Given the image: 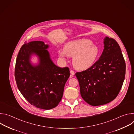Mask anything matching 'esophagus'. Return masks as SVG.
<instances>
[{
	"instance_id": "esophagus-1",
	"label": "esophagus",
	"mask_w": 134,
	"mask_h": 134,
	"mask_svg": "<svg viewBox=\"0 0 134 134\" xmlns=\"http://www.w3.org/2000/svg\"><path fill=\"white\" fill-rule=\"evenodd\" d=\"M70 78H72L73 77V75H75V72L74 71L70 70Z\"/></svg>"
}]
</instances>
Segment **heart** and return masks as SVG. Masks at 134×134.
<instances>
[{"mask_svg": "<svg viewBox=\"0 0 134 134\" xmlns=\"http://www.w3.org/2000/svg\"><path fill=\"white\" fill-rule=\"evenodd\" d=\"M99 49L92 42L86 39L75 40L67 42L64 49L58 51L59 56L66 60L72 57V65L78 70H84L91 67L96 61Z\"/></svg>", "mask_w": 134, "mask_h": 134, "instance_id": "b5f03b06", "label": "heart"}]
</instances>
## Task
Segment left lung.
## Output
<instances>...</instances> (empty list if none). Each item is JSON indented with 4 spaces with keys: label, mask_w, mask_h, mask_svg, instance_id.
Masks as SVG:
<instances>
[{
    "label": "left lung",
    "mask_w": 134,
    "mask_h": 134,
    "mask_svg": "<svg viewBox=\"0 0 134 134\" xmlns=\"http://www.w3.org/2000/svg\"><path fill=\"white\" fill-rule=\"evenodd\" d=\"M99 59L85 71L76 72L82 98L92 106L103 105L115 99L122 86L126 64L119 45L105 36Z\"/></svg>",
    "instance_id": "left-lung-1"
}]
</instances>
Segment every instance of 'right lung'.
<instances>
[{"label": "right lung", "mask_w": 134, "mask_h": 134, "mask_svg": "<svg viewBox=\"0 0 134 134\" xmlns=\"http://www.w3.org/2000/svg\"><path fill=\"white\" fill-rule=\"evenodd\" d=\"M48 48L40 41L24 44L17 55L15 70L17 87L24 98L31 104L44 110L58 105L70 76L68 67L60 68L53 63ZM33 55L39 60L36 64L31 62Z\"/></svg>", "instance_id": "add662e5"}]
</instances>
